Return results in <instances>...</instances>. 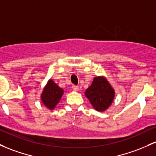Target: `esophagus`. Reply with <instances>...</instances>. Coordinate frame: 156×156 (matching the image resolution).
Instances as JSON below:
<instances>
[{"instance_id": "34e87169", "label": "esophagus", "mask_w": 156, "mask_h": 156, "mask_svg": "<svg viewBox=\"0 0 156 156\" xmlns=\"http://www.w3.org/2000/svg\"><path fill=\"white\" fill-rule=\"evenodd\" d=\"M73 90H75V91H78V90H79V87H78V86H75V85H73Z\"/></svg>"}]
</instances>
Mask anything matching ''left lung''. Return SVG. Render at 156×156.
I'll use <instances>...</instances> for the list:
<instances>
[{
    "mask_svg": "<svg viewBox=\"0 0 156 156\" xmlns=\"http://www.w3.org/2000/svg\"><path fill=\"white\" fill-rule=\"evenodd\" d=\"M85 95L98 111H104L112 104L115 92L109 82L102 77L94 78L91 86L85 92Z\"/></svg>",
    "mask_w": 156,
    "mask_h": 156,
    "instance_id": "left-lung-1",
    "label": "left lung"
}]
</instances>
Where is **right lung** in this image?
I'll list each match as a JSON object with an SVG mask.
<instances>
[{"mask_svg":"<svg viewBox=\"0 0 156 156\" xmlns=\"http://www.w3.org/2000/svg\"><path fill=\"white\" fill-rule=\"evenodd\" d=\"M63 93L62 89L55 83L52 80H49L41 95L43 104L49 109H53L59 102Z\"/></svg>","mask_w":156,"mask_h":156,"instance_id":"obj_1","label":"right lung"}]
</instances>
